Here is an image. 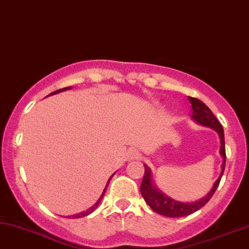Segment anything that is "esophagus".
Instances as JSON below:
<instances>
[{
    "label": "esophagus",
    "mask_w": 249,
    "mask_h": 249,
    "mask_svg": "<svg viewBox=\"0 0 249 249\" xmlns=\"http://www.w3.org/2000/svg\"><path fill=\"white\" fill-rule=\"evenodd\" d=\"M139 157H140V152L137 149H130L128 150V159L133 160V159H138Z\"/></svg>",
    "instance_id": "esophagus-1"
}]
</instances>
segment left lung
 <instances>
[{"mask_svg": "<svg viewBox=\"0 0 249 249\" xmlns=\"http://www.w3.org/2000/svg\"><path fill=\"white\" fill-rule=\"evenodd\" d=\"M189 101L191 104V118L192 121L196 122L197 124L203 125V126L213 128L214 131H216L220 138V155L222 156V165H221V173L218 175L217 180L214 182L213 187L206 196L201 198L199 200L191 201V203H183V201H178L173 199V198L168 197L166 194H164L163 191L159 189L156 183L152 180V173L151 170L149 168L148 165H144V177L142 180L140 190L141 195L143 197L149 206L151 207V210L156 212V213L164 215L167 217H182L190 215L195 212L199 211L201 207L205 206L212 196L214 195L215 190L218 187L222 175H223L224 167H225V144H224V132L223 127L220 124V122L217 121V118L215 117L213 112L203 101L198 100L196 98L188 97Z\"/></svg>", "mask_w": 249, "mask_h": 249, "instance_id": "obj_1", "label": "left lung"}]
</instances>
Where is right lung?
<instances>
[{"label":"right lung","instance_id":"obj_1","mask_svg":"<svg viewBox=\"0 0 249 249\" xmlns=\"http://www.w3.org/2000/svg\"><path fill=\"white\" fill-rule=\"evenodd\" d=\"M71 86H68V88H65V89H60V90H57V91H54V92H52V93H50L49 95H53V94H57V93H60V92H64V91H66V90H71ZM48 95V97H49ZM116 173V172H115ZM115 173L111 175L110 178H109V180H108V182H107V184H106V187H105V189H104V191H102V195L100 196V198H99V199L97 200V203H95L93 206L92 207H90L89 208V210H86V211H84V212H81V213H78V214H75V215H71V216H68L69 218H79V217H83V216H88L89 214H91L92 212H93L95 208H97L98 206H99V204H100V201H101V199H102V197H104V195H105V192H106V190H107V187H108V184H109V181L111 180V178L114 177L115 175Z\"/></svg>","mask_w":249,"mask_h":249}]
</instances>
